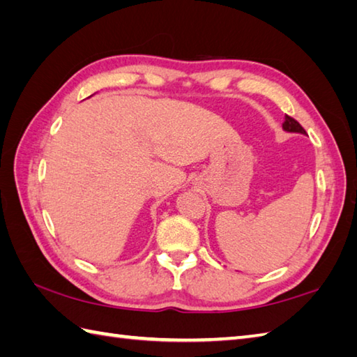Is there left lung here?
<instances>
[{"label":"left lung","instance_id":"obj_1","mask_svg":"<svg viewBox=\"0 0 357 357\" xmlns=\"http://www.w3.org/2000/svg\"><path fill=\"white\" fill-rule=\"evenodd\" d=\"M282 128L285 132H290V133H301V135H307V132L302 128V126L298 123V121L293 119L291 116L285 115V121L282 124Z\"/></svg>","mask_w":357,"mask_h":357}]
</instances>
